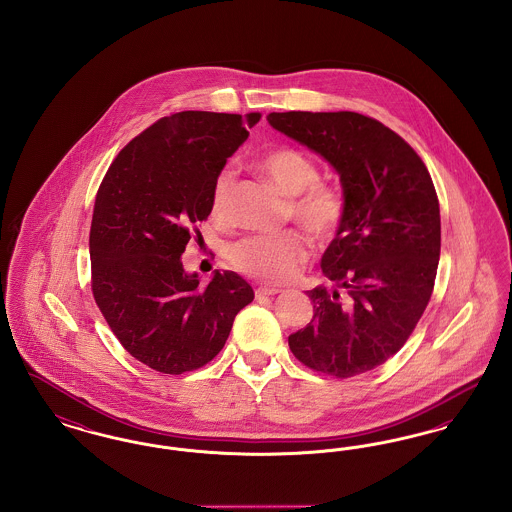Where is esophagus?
Listing matches in <instances>:
<instances>
[{
  "instance_id": "esophagus-1",
  "label": "esophagus",
  "mask_w": 512,
  "mask_h": 512,
  "mask_svg": "<svg viewBox=\"0 0 512 512\" xmlns=\"http://www.w3.org/2000/svg\"><path fill=\"white\" fill-rule=\"evenodd\" d=\"M276 293H282V290H278V288H268V286H259V288L255 290L257 297H268V295H276Z\"/></svg>"
}]
</instances>
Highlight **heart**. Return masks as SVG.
<instances>
[{
    "instance_id": "obj_1",
    "label": "heart",
    "mask_w": 512,
    "mask_h": 512,
    "mask_svg": "<svg viewBox=\"0 0 512 512\" xmlns=\"http://www.w3.org/2000/svg\"><path fill=\"white\" fill-rule=\"evenodd\" d=\"M259 169L288 195L290 217L318 240H328L340 230L347 213L345 195L338 186L320 182L317 161L301 149L278 147L259 161ZM234 172L222 171L211 190V213L220 220L232 217ZM311 255V240L301 230L257 234L232 245L230 259L245 274L267 282L288 284Z\"/></svg>"
}]
</instances>
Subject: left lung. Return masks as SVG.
<instances>
[{"mask_svg": "<svg viewBox=\"0 0 512 512\" xmlns=\"http://www.w3.org/2000/svg\"><path fill=\"white\" fill-rule=\"evenodd\" d=\"M267 121L330 163L347 201L320 259L334 288L307 292L315 315L290 349L322 374H363L405 345L430 301L441 247L434 182L413 147L365 115L288 111Z\"/></svg>", "mask_w": 512, "mask_h": 512, "instance_id": "8db88e82", "label": "left lung"}]
</instances>
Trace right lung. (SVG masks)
<instances>
[{
    "label": "right lung",
    "instance_id": "add662e5",
    "mask_svg": "<svg viewBox=\"0 0 512 512\" xmlns=\"http://www.w3.org/2000/svg\"><path fill=\"white\" fill-rule=\"evenodd\" d=\"M259 113L182 111L122 149L105 174L90 230L92 292L122 347L163 374L219 355L236 315L255 297L232 270L199 288L182 253L211 215V190Z\"/></svg>",
    "mask_w": 512,
    "mask_h": 512
}]
</instances>
